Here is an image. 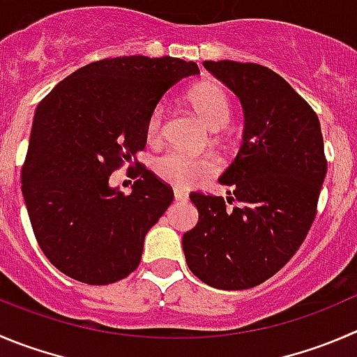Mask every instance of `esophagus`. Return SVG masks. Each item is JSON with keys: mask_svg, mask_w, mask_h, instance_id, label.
Listing matches in <instances>:
<instances>
[{"mask_svg": "<svg viewBox=\"0 0 357 357\" xmlns=\"http://www.w3.org/2000/svg\"><path fill=\"white\" fill-rule=\"evenodd\" d=\"M173 198H175L176 202H188L189 195L185 191H182V189H175V191H173Z\"/></svg>", "mask_w": 357, "mask_h": 357, "instance_id": "1", "label": "esophagus"}]
</instances>
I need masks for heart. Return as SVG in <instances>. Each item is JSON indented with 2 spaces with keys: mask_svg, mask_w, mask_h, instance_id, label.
I'll return each instance as SVG.
<instances>
[{
  "mask_svg": "<svg viewBox=\"0 0 357 357\" xmlns=\"http://www.w3.org/2000/svg\"><path fill=\"white\" fill-rule=\"evenodd\" d=\"M192 108L196 114L208 124L212 130H220L229 122L231 117V103L229 98L220 87L206 84L199 86L189 94ZM166 121V105L159 103L152 108L151 115L147 119V140L159 142L165 131ZM217 169L215 159L210 155H195L189 152L181 151V149H172L165 152L154 161V172L161 181L168 184L176 185V188H192L203 181L205 176Z\"/></svg>",
  "mask_w": 357,
  "mask_h": 357,
  "instance_id": "1",
  "label": "heart"
}]
</instances>
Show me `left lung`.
<instances>
[{
  "label": "left lung",
  "instance_id": "8db88e82",
  "mask_svg": "<svg viewBox=\"0 0 357 357\" xmlns=\"http://www.w3.org/2000/svg\"><path fill=\"white\" fill-rule=\"evenodd\" d=\"M203 66L238 96L243 144L220 175L222 196L191 192L198 224L184 233L185 263L208 286L249 289L277 273L303 243L317 212L328 161L310 105L270 68L205 61Z\"/></svg>",
  "mask_w": 357,
  "mask_h": 357
}]
</instances>
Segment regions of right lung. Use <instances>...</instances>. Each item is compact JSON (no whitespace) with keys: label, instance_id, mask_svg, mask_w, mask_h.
Listing matches in <instances>:
<instances>
[{"label":"right lung","instance_id":"right-lung-1","mask_svg":"<svg viewBox=\"0 0 357 357\" xmlns=\"http://www.w3.org/2000/svg\"><path fill=\"white\" fill-rule=\"evenodd\" d=\"M198 73L178 57H108L40 101L20 182L36 242L64 275L107 286L138 268L173 189L140 162L130 195L108 181L145 147L147 119L166 91Z\"/></svg>","mask_w":357,"mask_h":357}]
</instances>
